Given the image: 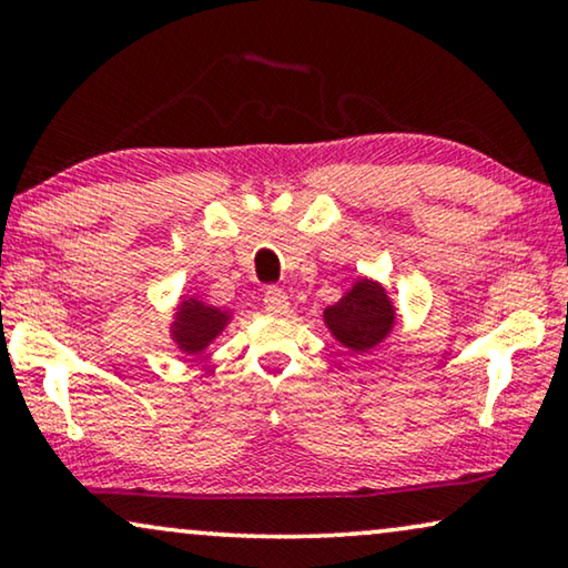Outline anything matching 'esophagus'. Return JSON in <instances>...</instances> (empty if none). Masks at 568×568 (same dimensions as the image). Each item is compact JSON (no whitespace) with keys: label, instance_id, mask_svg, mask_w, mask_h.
<instances>
[{"label":"esophagus","instance_id":"obj_1","mask_svg":"<svg viewBox=\"0 0 568 568\" xmlns=\"http://www.w3.org/2000/svg\"><path fill=\"white\" fill-rule=\"evenodd\" d=\"M287 308H291V301H287L283 287L270 285L265 291V311H267V314L283 316V314H287Z\"/></svg>","mask_w":568,"mask_h":568}]
</instances>
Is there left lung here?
Returning <instances> with one entry per match:
<instances>
[{
    "label": "left lung",
    "instance_id": "1",
    "mask_svg": "<svg viewBox=\"0 0 568 568\" xmlns=\"http://www.w3.org/2000/svg\"><path fill=\"white\" fill-rule=\"evenodd\" d=\"M324 324L339 345L367 353L394 329L396 308L381 283L361 277L334 306L324 308Z\"/></svg>",
    "mask_w": 568,
    "mask_h": 568
}]
</instances>
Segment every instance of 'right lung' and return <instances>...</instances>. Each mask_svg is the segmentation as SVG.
Returning <instances> with one entry per match:
<instances>
[{
  "mask_svg": "<svg viewBox=\"0 0 568 568\" xmlns=\"http://www.w3.org/2000/svg\"><path fill=\"white\" fill-rule=\"evenodd\" d=\"M229 322H231L229 311L207 306V303L197 298H185L178 306V314H174V322L170 329L180 353L201 355L203 349L211 345L223 329H226Z\"/></svg>",
  "mask_w": 568,
  "mask_h": 568,
  "instance_id": "add662e5",
  "label": "right lung"
}]
</instances>
